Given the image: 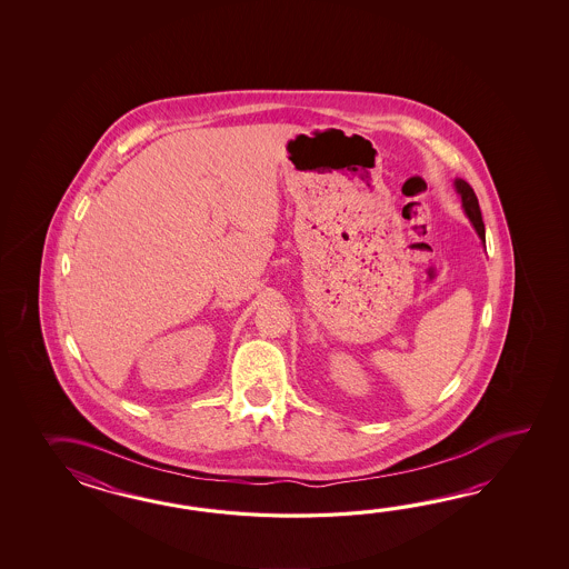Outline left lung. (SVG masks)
<instances>
[{
	"mask_svg": "<svg viewBox=\"0 0 569 569\" xmlns=\"http://www.w3.org/2000/svg\"><path fill=\"white\" fill-rule=\"evenodd\" d=\"M453 187H456V191H458V194H460L461 207H463V211H466L468 219L472 221L473 230H476V233L480 236L482 243H486V231H483L482 211H480V206H478V197H476V193H473L472 187H470L468 182L463 181V179H456V181H453Z\"/></svg>",
	"mask_w": 569,
	"mask_h": 569,
	"instance_id": "1",
	"label": "left lung"
}]
</instances>
